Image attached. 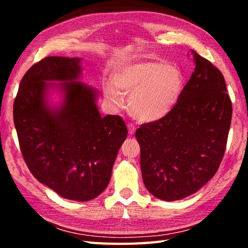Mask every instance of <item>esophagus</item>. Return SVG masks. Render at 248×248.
Here are the masks:
<instances>
[{"label":"esophagus","mask_w":248,"mask_h":248,"mask_svg":"<svg viewBox=\"0 0 248 248\" xmlns=\"http://www.w3.org/2000/svg\"><path fill=\"white\" fill-rule=\"evenodd\" d=\"M134 130H136V129H134L133 125L129 124V134H130V136H132V134L134 133Z\"/></svg>","instance_id":"obj_1"}]
</instances>
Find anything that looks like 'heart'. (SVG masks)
<instances>
[{
    "mask_svg": "<svg viewBox=\"0 0 248 248\" xmlns=\"http://www.w3.org/2000/svg\"><path fill=\"white\" fill-rule=\"evenodd\" d=\"M104 84V96L112 107L124 105L129 95L130 115L141 123H154L173 110L183 95L185 77L177 66L163 60L128 63Z\"/></svg>",
    "mask_w": 248,
    "mask_h": 248,
    "instance_id": "1",
    "label": "heart"
}]
</instances>
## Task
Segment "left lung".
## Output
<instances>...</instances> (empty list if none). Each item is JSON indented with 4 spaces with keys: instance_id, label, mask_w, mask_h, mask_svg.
Masks as SVG:
<instances>
[{
    "instance_id": "8db88e82",
    "label": "left lung",
    "mask_w": 248,
    "mask_h": 248,
    "mask_svg": "<svg viewBox=\"0 0 248 248\" xmlns=\"http://www.w3.org/2000/svg\"><path fill=\"white\" fill-rule=\"evenodd\" d=\"M195 71L169 115L142 124L136 138L146 189L164 201L184 199L211 179L223 158L232 103L219 69L191 50Z\"/></svg>"
}]
</instances>
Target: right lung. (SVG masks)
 <instances>
[{
    "instance_id": "add662e5",
    "label": "right lung",
    "mask_w": 248,
    "mask_h": 248,
    "mask_svg": "<svg viewBox=\"0 0 248 248\" xmlns=\"http://www.w3.org/2000/svg\"><path fill=\"white\" fill-rule=\"evenodd\" d=\"M81 58L47 57L24 75L13 115L20 151L38 182L62 198L89 201L106 189L128 130L99 114L97 90L79 82ZM62 95L59 104L49 94Z\"/></svg>"
}]
</instances>
